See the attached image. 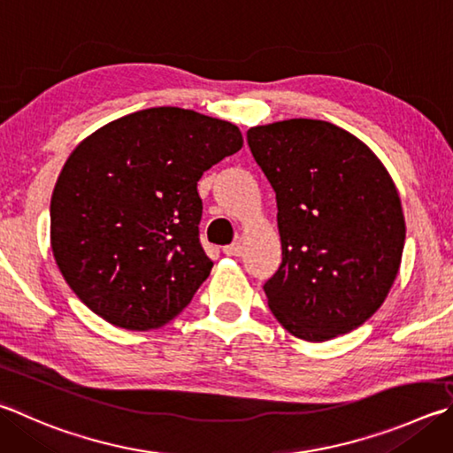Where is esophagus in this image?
<instances>
[{"label": "esophagus", "mask_w": 453, "mask_h": 453, "mask_svg": "<svg viewBox=\"0 0 453 453\" xmlns=\"http://www.w3.org/2000/svg\"><path fill=\"white\" fill-rule=\"evenodd\" d=\"M242 251H243V245L240 242H234V243H229L224 248V253L232 255V257H235V255H242Z\"/></svg>", "instance_id": "obj_1"}]
</instances>
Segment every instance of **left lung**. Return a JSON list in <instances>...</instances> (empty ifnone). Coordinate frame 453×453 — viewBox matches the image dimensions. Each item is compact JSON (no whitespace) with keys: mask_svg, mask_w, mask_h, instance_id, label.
<instances>
[{"mask_svg":"<svg viewBox=\"0 0 453 453\" xmlns=\"http://www.w3.org/2000/svg\"><path fill=\"white\" fill-rule=\"evenodd\" d=\"M277 200L283 261L267 305L303 341H331L368 320L398 275L406 240L396 186L370 148L325 120L248 130Z\"/></svg>","mask_w":453,"mask_h":453,"instance_id":"obj_1","label":"left lung"}]
</instances>
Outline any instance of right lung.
Returning <instances> with one entry per match:
<instances>
[{
    "label": "right lung",
    "instance_id": "right-lung-1",
    "mask_svg": "<svg viewBox=\"0 0 453 453\" xmlns=\"http://www.w3.org/2000/svg\"><path fill=\"white\" fill-rule=\"evenodd\" d=\"M242 146L232 122L178 106L87 136L51 196V250L77 297L128 331L180 315L213 267L200 243L198 180Z\"/></svg>",
    "mask_w": 453,
    "mask_h": 453
}]
</instances>
